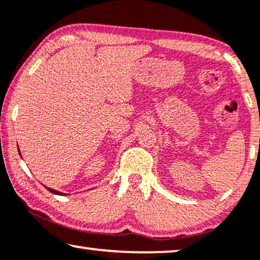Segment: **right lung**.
I'll return each mask as SVG.
<instances>
[{
    "label": "right lung",
    "instance_id": "obj_1",
    "mask_svg": "<svg viewBox=\"0 0 260 260\" xmlns=\"http://www.w3.org/2000/svg\"><path fill=\"white\" fill-rule=\"evenodd\" d=\"M17 151H19V154L21 155V153H20V148H17ZM45 188H46L48 191L50 192H52V193H54V195H60V196H64L65 193L64 192H60V191H58V190H54V189H51V188H47V186H45Z\"/></svg>",
    "mask_w": 260,
    "mask_h": 260
}]
</instances>
